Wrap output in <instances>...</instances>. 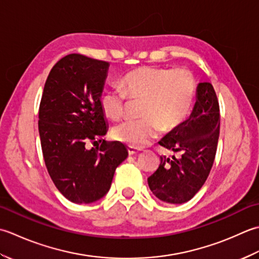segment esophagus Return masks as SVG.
<instances>
[{"mask_svg":"<svg viewBox=\"0 0 259 259\" xmlns=\"http://www.w3.org/2000/svg\"><path fill=\"white\" fill-rule=\"evenodd\" d=\"M127 151L130 155H133V154H136V153H139L141 150L136 149V147H133V146H127Z\"/></svg>","mask_w":259,"mask_h":259,"instance_id":"obj_1","label":"esophagus"}]
</instances>
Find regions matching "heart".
Masks as SVG:
<instances>
[{"label":"heart","instance_id":"1","mask_svg":"<svg viewBox=\"0 0 259 259\" xmlns=\"http://www.w3.org/2000/svg\"><path fill=\"white\" fill-rule=\"evenodd\" d=\"M120 88L100 95V108L106 117L117 120L125 114L127 98L141 100V118L126 120L113 130V137L141 149L159 132H172L191 113L197 83L188 69L145 66L131 70L120 79Z\"/></svg>","mask_w":259,"mask_h":259}]
</instances>
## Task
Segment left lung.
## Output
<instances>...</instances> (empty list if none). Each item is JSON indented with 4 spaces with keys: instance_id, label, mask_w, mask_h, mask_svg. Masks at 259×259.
I'll list each match as a JSON object with an SVG mask.
<instances>
[{
    "instance_id": "obj_1",
    "label": "left lung",
    "mask_w": 259,
    "mask_h": 259,
    "mask_svg": "<svg viewBox=\"0 0 259 259\" xmlns=\"http://www.w3.org/2000/svg\"><path fill=\"white\" fill-rule=\"evenodd\" d=\"M220 132V109L210 82H200L192 114L180 127L159 142L181 153L180 159L160 156L157 170L147 179L151 191L161 201L179 204L192 199L212 167Z\"/></svg>"
}]
</instances>
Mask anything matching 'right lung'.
<instances>
[{"mask_svg":"<svg viewBox=\"0 0 259 259\" xmlns=\"http://www.w3.org/2000/svg\"><path fill=\"white\" fill-rule=\"evenodd\" d=\"M107 70V61L67 55L52 67L42 93V154L52 182L73 203L103 198L128 155L124 144L103 140L107 123L99 99ZM88 143L101 144L88 149Z\"/></svg>","mask_w":259,"mask_h":259,"instance_id":"1","label":"right lung"}]
</instances>
